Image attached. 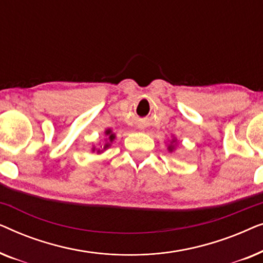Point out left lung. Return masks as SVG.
I'll return each mask as SVG.
<instances>
[{"mask_svg":"<svg viewBox=\"0 0 263 263\" xmlns=\"http://www.w3.org/2000/svg\"><path fill=\"white\" fill-rule=\"evenodd\" d=\"M176 146H177V139L176 138H172L170 141H168V143H167V149H168V152L170 153H172L175 151V148H176Z\"/></svg>","mask_w":263,"mask_h":263,"instance_id":"left-lung-1","label":"left lung"}]
</instances>
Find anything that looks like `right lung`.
I'll list each match as a JSON object with an SVG mask.
<instances>
[{
	"mask_svg": "<svg viewBox=\"0 0 263 263\" xmlns=\"http://www.w3.org/2000/svg\"><path fill=\"white\" fill-rule=\"evenodd\" d=\"M104 135H105V138H106V139H105V142H104V146H100V147L93 146V147H92V152H97V154L103 153L104 151L109 148V147L111 146V143L114 142V140L116 139V135L114 134L111 129H106V130L104 132ZM99 145H100V142H99Z\"/></svg>",
	"mask_w": 263,
	"mask_h": 263,
	"instance_id": "1",
	"label": "right lung"
}]
</instances>
